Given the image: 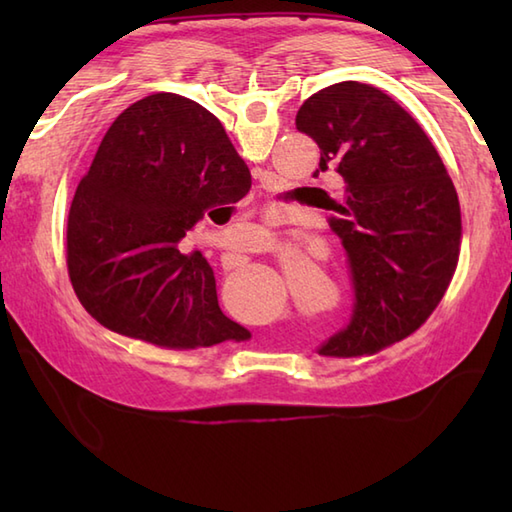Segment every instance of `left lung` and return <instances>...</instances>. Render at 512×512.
<instances>
[{
  "instance_id": "left-lung-1",
  "label": "left lung",
  "mask_w": 512,
  "mask_h": 512,
  "mask_svg": "<svg viewBox=\"0 0 512 512\" xmlns=\"http://www.w3.org/2000/svg\"><path fill=\"white\" fill-rule=\"evenodd\" d=\"M297 129L321 149L319 171L343 178L334 211L350 264L352 317L317 350L361 356L405 339L436 310L460 253V202L436 147L402 107L367 83L323 88Z\"/></svg>"
}]
</instances>
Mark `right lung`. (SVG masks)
Wrapping results in <instances>:
<instances>
[{"instance_id":"right-lung-1","label":"right lung","mask_w":512,"mask_h":512,"mask_svg":"<svg viewBox=\"0 0 512 512\" xmlns=\"http://www.w3.org/2000/svg\"><path fill=\"white\" fill-rule=\"evenodd\" d=\"M250 171L222 123L191 99L151 94L107 129L68 215V273L107 330L162 347L250 332L217 306L213 268L178 242L244 198Z\"/></svg>"}]
</instances>
